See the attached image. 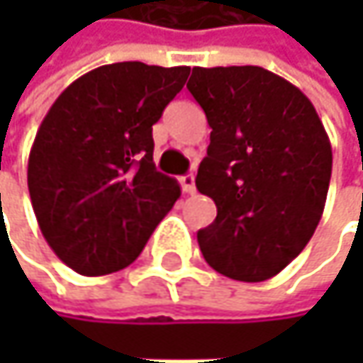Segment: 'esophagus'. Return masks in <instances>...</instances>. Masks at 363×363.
Here are the masks:
<instances>
[{
    "label": "esophagus",
    "mask_w": 363,
    "mask_h": 363,
    "mask_svg": "<svg viewBox=\"0 0 363 363\" xmlns=\"http://www.w3.org/2000/svg\"><path fill=\"white\" fill-rule=\"evenodd\" d=\"M181 184L184 193H195V177L193 174H184L181 179Z\"/></svg>",
    "instance_id": "esophagus-1"
}]
</instances>
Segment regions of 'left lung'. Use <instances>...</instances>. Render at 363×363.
I'll return each instance as SVG.
<instances>
[{
  "label": "left lung",
  "mask_w": 363,
  "mask_h": 363,
  "mask_svg": "<svg viewBox=\"0 0 363 363\" xmlns=\"http://www.w3.org/2000/svg\"><path fill=\"white\" fill-rule=\"evenodd\" d=\"M208 155L195 184L216 203L197 231L206 262L238 281H264L311 240L326 206L332 147L311 101L262 67H193Z\"/></svg>",
  "instance_id": "obj_1"
}]
</instances>
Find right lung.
Returning <instances> with one entry per match:
<instances>
[{"instance_id": "right-lung-1", "label": "right lung", "mask_w": 363, "mask_h": 363, "mask_svg": "<svg viewBox=\"0 0 363 363\" xmlns=\"http://www.w3.org/2000/svg\"><path fill=\"white\" fill-rule=\"evenodd\" d=\"M189 67L103 65L62 90L29 153V195L54 254L79 275L132 264L181 184L153 164V123Z\"/></svg>"}]
</instances>
